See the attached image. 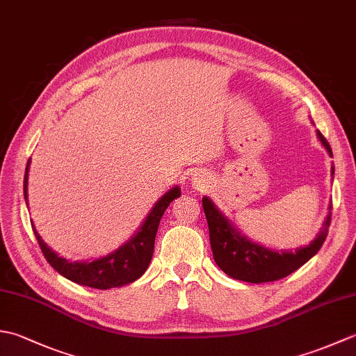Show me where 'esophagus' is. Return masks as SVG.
I'll return each mask as SVG.
<instances>
[{
	"label": "esophagus",
	"mask_w": 356,
	"mask_h": 356,
	"mask_svg": "<svg viewBox=\"0 0 356 356\" xmlns=\"http://www.w3.org/2000/svg\"><path fill=\"white\" fill-rule=\"evenodd\" d=\"M211 180H213V177H211V174L200 170V171H195L193 176H191V185H193L194 190L203 191V190H207V188L209 186Z\"/></svg>",
	"instance_id": "esophagus-1"
}]
</instances>
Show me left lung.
Returning a JSON list of instances; mask_svg holds the SVG:
<instances>
[{
    "label": "left lung",
    "instance_id": "left-lung-1",
    "mask_svg": "<svg viewBox=\"0 0 356 356\" xmlns=\"http://www.w3.org/2000/svg\"><path fill=\"white\" fill-rule=\"evenodd\" d=\"M316 138L326 148L327 154L332 156L329 142L318 130H316ZM334 171L335 168L332 166V177H334ZM202 205L207 216L211 249H213L217 266L231 278L248 283L275 282L303 266L323 246L327 237L332 216V205H329V214L323 223V228L309 245L300 246L295 251H286V249L278 251V249L255 243L246 237L207 195H203Z\"/></svg>",
    "mask_w": 356,
    "mask_h": 356
}]
</instances>
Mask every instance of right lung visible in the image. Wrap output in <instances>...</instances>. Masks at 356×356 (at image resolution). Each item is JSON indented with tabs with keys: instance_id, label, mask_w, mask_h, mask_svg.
I'll use <instances>...</instances> for the list:
<instances>
[{
	"instance_id": "add662e5",
	"label": "right lung",
	"mask_w": 356,
	"mask_h": 356,
	"mask_svg": "<svg viewBox=\"0 0 356 356\" xmlns=\"http://www.w3.org/2000/svg\"><path fill=\"white\" fill-rule=\"evenodd\" d=\"M29 168L30 159L27 162L24 174V199L27 207ZM177 197H180V188L172 186L171 190L166 191L162 197L154 203V207L151 208L148 216L145 217V220L139 226V229L136 231V234H133V237L130 240H127L122 246H119L116 251L104 255L101 259L84 261L67 260L64 257L58 255L51 248H49L47 243H44L40 234L36 232L33 223L32 228L45 260H47L50 263V266L53 269H56L63 277L70 280L73 283L95 287V289H111V287H120L136 282V280L140 278L143 275V272L148 269L151 257H153L154 251V238L159 223H161V218L165 213V209Z\"/></svg>"
}]
</instances>
